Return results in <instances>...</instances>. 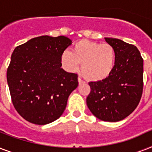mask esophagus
<instances>
[{
    "instance_id": "1",
    "label": "esophagus",
    "mask_w": 152,
    "mask_h": 152,
    "mask_svg": "<svg viewBox=\"0 0 152 152\" xmlns=\"http://www.w3.org/2000/svg\"><path fill=\"white\" fill-rule=\"evenodd\" d=\"M78 82H79V83H80V84H82V83H84V82H83V81L81 80L80 77H78Z\"/></svg>"
}]
</instances>
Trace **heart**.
I'll use <instances>...</instances> for the list:
<instances>
[{
  "label": "heart",
  "mask_w": 152,
  "mask_h": 152,
  "mask_svg": "<svg viewBox=\"0 0 152 152\" xmlns=\"http://www.w3.org/2000/svg\"><path fill=\"white\" fill-rule=\"evenodd\" d=\"M116 51L108 43L80 40L72 47V52L64 50L61 54V63L69 72L81 71L86 78L91 81H101L113 72L116 64Z\"/></svg>",
  "instance_id": "b5f03b06"
}]
</instances>
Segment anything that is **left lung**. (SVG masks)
I'll use <instances>...</instances> for the list:
<instances>
[{"label":"left lung","instance_id":"left-lung-1","mask_svg":"<svg viewBox=\"0 0 152 152\" xmlns=\"http://www.w3.org/2000/svg\"><path fill=\"white\" fill-rule=\"evenodd\" d=\"M105 40L115 49V67L103 80L89 82L87 105L97 118L115 122L128 117L139 104L144 86V60L133 45L118 39Z\"/></svg>","mask_w":152,"mask_h":152}]
</instances>
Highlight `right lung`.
<instances>
[{"label": "right lung", "instance_id": "1", "mask_svg": "<svg viewBox=\"0 0 152 152\" xmlns=\"http://www.w3.org/2000/svg\"><path fill=\"white\" fill-rule=\"evenodd\" d=\"M72 44L65 36L31 39L15 47L7 71L13 106L25 120L46 125L64 113L78 86L77 74L61 69V54Z\"/></svg>", "mask_w": 152, "mask_h": 152}]
</instances>
